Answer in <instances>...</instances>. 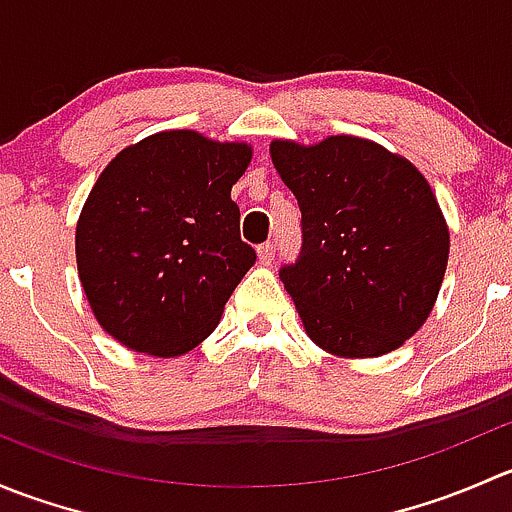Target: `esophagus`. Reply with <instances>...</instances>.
Listing matches in <instances>:
<instances>
[{
    "label": "esophagus",
    "mask_w": 512,
    "mask_h": 512,
    "mask_svg": "<svg viewBox=\"0 0 512 512\" xmlns=\"http://www.w3.org/2000/svg\"><path fill=\"white\" fill-rule=\"evenodd\" d=\"M257 260H260L262 265H270V262L275 260V247H272L270 242H265V245L257 247Z\"/></svg>",
    "instance_id": "esophagus-1"
}]
</instances>
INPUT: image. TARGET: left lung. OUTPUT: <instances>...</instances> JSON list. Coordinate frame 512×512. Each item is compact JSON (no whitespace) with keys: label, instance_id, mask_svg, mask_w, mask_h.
I'll use <instances>...</instances> for the list:
<instances>
[{"label":"left lung","instance_id":"8db88e82","mask_svg":"<svg viewBox=\"0 0 512 512\" xmlns=\"http://www.w3.org/2000/svg\"><path fill=\"white\" fill-rule=\"evenodd\" d=\"M270 156L302 210V252L280 277L307 337L342 359L399 349L431 314L451 250L428 180L359 136L275 138Z\"/></svg>","mask_w":512,"mask_h":512}]
</instances>
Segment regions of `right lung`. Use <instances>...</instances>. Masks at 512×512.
Returning <instances> with one entry per match:
<instances>
[{
	"instance_id": "1",
	"label": "right lung",
	"mask_w": 512,
	"mask_h": 512,
	"mask_svg": "<svg viewBox=\"0 0 512 512\" xmlns=\"http://www.w3.org/2000/svg\"><path fill=\"white\" fill-rule=\"evenodd\" d=\"M250 160L247 143L180 128L123 148L98 175L76 267L96 322L123 347L170 359L218 327L255 265L230 198Z\"/></svg>"
}]
</instances>
